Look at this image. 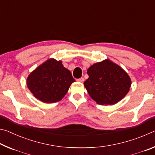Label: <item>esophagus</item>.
<instances>
[{
  "label": "esophagus",
  "instance_id": "34e87169",
  "mask_svg": "<svg viewBox=\"0 0 155 155\" xmlns=\"http://www.w3.org/2000/svg\"><path fill=\"white\" fill-rule=\"evenodd\" d=\"M77 81H78V82H81V83H83V81H84V78H78V79L77 80Z\"/></svg>",
  "mask_w": 155,
  "mask_h": 155
}]
</instances>
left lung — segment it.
Returning a JSON list of instances; mask_svg holds the SVG:
<instances>
[{
	"instance_id": "obj_1",
	"label": "left lung",
	"mask_w": 155,
	"mask_h": 155,
	"mask_svg": "<svg viewBox=\"0 0 155 155\" xmlns=\"http://www.w3.org/2000/svg\"><path fill=\"white\" fill-rule=\"evenodd\" d=\"M84 82L91 98L99 104H114L127 95L130 77L122 68L107 59L91 65Z\"/></svg>"
}]
</instances>
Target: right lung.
<instances>
[{"label": "right lung", "mask_w": 155, "mask_h": 155, "mask_svg": "<svg viewBox=\"0 0 155 155\" xmlns=\"http://www.w3.org/2000/svg\"><path fill=\"white\" fill-rule=\"evenodd\" d=\"M71 72L61 61L51 59L30 74L27 86L37 98L46 103L61 101L74 82Z\"/></svg>", "instance_id": "1"}]
</instances>
